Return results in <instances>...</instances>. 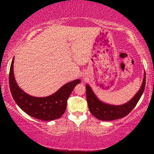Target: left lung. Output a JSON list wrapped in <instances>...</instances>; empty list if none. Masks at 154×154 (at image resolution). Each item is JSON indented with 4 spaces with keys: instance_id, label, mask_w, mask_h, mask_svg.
Instances as JSON below:
<instances>
[{
    "instance_id": "obj_1",
    "label": "left lung",
    "mask_w": 154,
    "mask_h": 154,
    "mask_svg": "<svg viewBox=\"0 0 154 154\" xmlns=\"http://www.w3.org/2000/svg\"><path fill=\"white\" fill-rule=\"evenodd\" d=\"M146 84V73H144V79L141 88L129 102L121 105H111L106 104L99 100L89 85H86V99L90 113L101 121H113L121 119L127 116L134 108L144 92Z\"/></svg>"
}]
</instances>
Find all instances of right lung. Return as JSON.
Listing matches in <instances>:
<instances>
[{"label":"right lung","mask_w":154,"mask_h":154,"mask_svg":"<svg viewBox=\"0 0 154 154\" xmlns=\"http://www.w3.org/2000/svg\"><path fill=\"white\" fill-rule=\"evenodd\" d=\"M13 64L14 57L10 69L9 85L12 97L20 108L30 116L42 121H52L62 116L66 110L67 100L73 88L81 81L77 79L69 82L48 97H35L26 94L17 84Z\"/></svg>","instance_id":"obj_1"}]
</instances>
